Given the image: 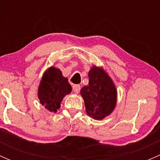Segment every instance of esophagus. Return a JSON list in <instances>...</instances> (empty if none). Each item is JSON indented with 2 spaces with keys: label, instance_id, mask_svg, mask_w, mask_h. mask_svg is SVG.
Segmentation results:
<instances>
[{
  "label": "esophagus",
  "instance_id": "obj_1",
  "mask_svg": "<svg viewBox=\"0 0 160 160\" xmlns=\"http://www.w3.org/2000/svg\"><path fill=\"white\" fill-rule=\"evenodd\" d=\"M80 86L79 84H75L72 86V90H73V91L75 92L76 93H79V92H80Z\"/></svg>",
  "mask_w": 160,
  "mask_h": 160
}]
</instances>
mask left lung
Returning <instances> with one entry per match:
<instances>
[{
  "label": "left lung",
  "mask_w": 160,
  "mask_h": 160,
  "mask_svg": "<svg viewBox=\"0 0 160 160\" xmlns=\"http://www.w3.org/2000/svg\"><path fill=\"white\" fill-rule=\"evenodd\" d=\"M89 83L82 88L86 112L96 120L111 114L117 103V90L108 74L102 67H92L88 72Z\"/></svg>",
  "instance_id": "obj_1"
}]
</instances>
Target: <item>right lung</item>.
I'll use <instances>...</instances> for the list:
<instances>
[{
    "label": "right lung",
    "mask_w": 160,
    "mask_h": 160,
    "mask_svg": "<svg viewBox=\"0 0 160 160\" xmlns=\"http://www.w3.org/2000/svg\"><path fill=\"white\" fill-rule=\"evenodd\" d=\"M72 91L68 79L59 69L51 67L43 74L38 90V98L42 105L51 112H56L66 95Z\"/></svg>",
    "instance_id": "obj_1"
}]
</instances>
